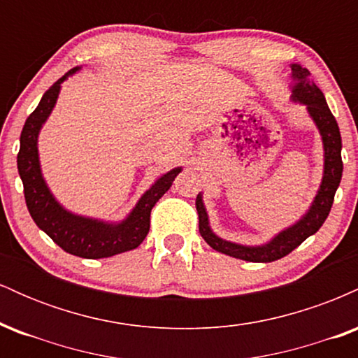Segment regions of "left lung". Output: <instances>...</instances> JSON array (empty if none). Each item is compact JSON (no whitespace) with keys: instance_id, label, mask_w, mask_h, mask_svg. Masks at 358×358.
Returning <instances> with one entry per match:
<instances>
[{"instance_id":"obj_1","label":"left lung","mask_w":358,"mask_h":358,"mask_svg":"<svg viewBox=\"0 0 358 358\" xmlns=\"http://www.w3.org/2000/svg\"><path fill=\"white\" fill-rule=\"evenodd\" d=\"M291 76L294 79L293 85V101L301 102L306 106L308 113L311 119L315 121L318 127L320 134L323 139V150H324V168H323V180L320 185V190L316 193L313 203H311L310 210L299 219L296 224L287 227L286 231L279 232L273 241H269L264 245H241L234 244V242L224 241L217 237L212 232L210 225H208V215L205 210L202 195H196V212H199V231L200 236L203 237L205 242L210 245L212 249L219 250L227 256L242 259V261L249 262H273L278 259L287 256L291 250H294L306 241L308 237L313 236L327 220L328 213L334 205L335 192L338 188L340 180H342L343 163H342V136H340L338 124L336 119L328 108L327 101H324L323 92L316 87L313 80H310V71L303 69L301 65L291 64Z\"/></svg>"}]
</instances>
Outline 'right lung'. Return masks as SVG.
<instances>
[{
	"label": "right lung",
	"mask_w": 358,
	"mask_h": 358,
	"mask_svg": "<svg viewBox=\"0 0 358 358\" xmlns=\"http://www.w3.org/2000/svg\"><path fill=\"white\" fill-rule=\"evenodd\" d=\"M77 71H79V67L72 69L64 77H60L43 94L40 104L28 116L23 126L22 136H20V151L16 163H18L20 178L23 182L24 202H27L28 212H30L35 224L57 245H60L65 252L72 254V256L85 259L110 257L126 252V250L136 249L145 241L148 232H150L151 208L170 190L175 176L182 171V168H173L162 178L156 180L150 190L139 199L133 212L119 224L87 219V217H80L65 210L53 199L47 183H45L42 170H40L36 143H38L40 127L50 116L57 97H59L60 84Z\"/></svg>",
	"instance_id": "obj_1"
}]
</instances>
